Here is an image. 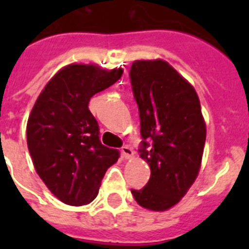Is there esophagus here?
I'll use <instances>...</instances> for the list:
<instances>
[{
  "label": "esophagus",
  "mask_w": 249,
  "mask_h": 249,
  "mask_svg": "<svg viewBox=\"0 0 249 249\" xmlns=\"http://www.w3.org/2000/svg\"><path fill=\"white\" fill-rule=\"evenodd\" d=\"M121 154H123L125 159H129V158H132L134 155V152H133V150L129 146H123L121 147Z\"/></svg>",
  "instance_id": "34e87169"
}]
</instances>
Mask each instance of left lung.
<instances>
[{
  "label": "left lung",
  "mask_w": 249,
  "mask_h": 249,
  "mask_svg": "<svg viewBox=\"0 0 249 249\" xmlns=\"http://www.w3.org/2000/svg\"><path fill=\"white\" fill-rule=\"evenodd\" d=\"M141 119V158L151 176L132 190L151 211L176 205L197 177L207 129L196 91L164 60H136L129 71Z\"/></svg>",
  "instance_id": "obj_1"
}]
</instances>
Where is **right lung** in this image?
I'll list each match as a JSON object with an SVG mask.
<instances>
[{
    "label": "right lung",
    "instance_id": "1",
    "mask_svg": "<svg viewBox=\"0 0 249 249\" xmlns=\"http://www.w3.org/2000/svg\"><path fill=\"white\" fill-rule=\"evenodd\" d=\"M121 75V68L70 64L46 84L33 106L27 123L29 154L37 174L66 204L93 201L106 170L120 156L119 150L102 144L88 106Z\"/></svg>",
    "mask_w": 249,
    "mask_h": 249
}]
</instances>
